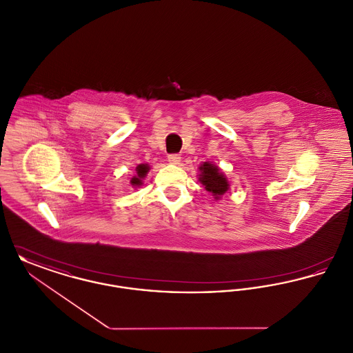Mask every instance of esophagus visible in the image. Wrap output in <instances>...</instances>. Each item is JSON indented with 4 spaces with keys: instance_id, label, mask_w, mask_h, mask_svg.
Listing matches in <instances>:
<instances>
[{
    "instance_id": "1",
    "label": "esophagus",
    "mask_w": 353,
    "mask_h": 353,
    "mask_svg": "<svg viewBox=\"0 0 353 353\" xmlns=\"http://www.w3.org/2000/svg\"><path fill=\"white\" fill-rule=\"evenodd\" d=\"M169 163L170 164H180V161H181V156L180 154H177V153H170L168 156Z\"/></svg>"
}]
</instances>
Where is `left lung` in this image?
<instances>
[{"label":"left lung","mask_w":353,"mask_h":353,"mask_svg":"<svg viewBox=\"0 0 353 353\" xmlns=\"http://www.w3.org/2000/svg\"><path fill=\"white\" fill-rule=\"evenodd\" d=\"M199 169V181L206 189V192L212 193L216 201L221 200V197L230 190V183L219 165L210 161H205L200 164Z\"/></svg>","instance_id":"left-lung-1"}]
</instances>
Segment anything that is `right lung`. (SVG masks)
<instances>
[{
    "mask_svg": "<svg viewBox=\"0 0 353 353\" xmlns=\"http://www.w3.org/2000/svg\"><path fill=\"white\" fill-rule=\"evenodd\" d=\"M150 165L148 164H139L136 167V174L131 179L130 184L132 185L134 188H139L143 185V180L145 179L147 173L150 172Z\"/></svg>",
    "mask_w": 353,
    "mask_h": 353,
    "instance_id": "add662e5",
    "label": "right lung"
}]
</instances>
